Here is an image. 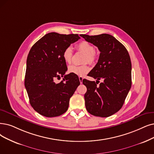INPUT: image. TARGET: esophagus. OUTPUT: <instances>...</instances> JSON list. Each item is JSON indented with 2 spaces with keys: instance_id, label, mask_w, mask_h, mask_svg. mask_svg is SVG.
I'll list each match as a JSON object with an SVG mask.
<instances>
[{
  "instance_id": "esophagus-1",
  "label": "esophagus",
  "mask_w": 154,
  "mask_h": 154,
  "mask_svg": "<svg viewBox=\"0 0 154 154\" xmlns=\"http://www.w3.org/2000/svg\"><path fill=\"white\" fill-rule=\"evenodd\" d=\"M83 77H82V76H79V82H80V83L82 84V82H83Z\"/></svg>"
}]
</instances>
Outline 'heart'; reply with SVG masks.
I'll list each match as a JSON object with an SVG mask.
<instances>
[{
    "label": "heart",
    "mask_w": 154,
    "mask_h": 154,
    "mask_svg": "<svg viewBox=\"0 0 154 154\" xmlns=\"http://www.w3.org/2000/svg\"><path fill=\"white\" fill-rule=\"evenodd\" d=\"M79 51H82L86 54V56L83 60L84 63H89L93 64L96 59L95 53V47L89 42H82L77 45ZM63 58L64 62L67 64H70L72 59V49L71 47H66L63 52ZM90 71V67L87 64L82 65L72 64L68 67V72L78 76H83L87 75Z\"/></svg>",
    "instance_id": "heart-1"
}]
</instances>
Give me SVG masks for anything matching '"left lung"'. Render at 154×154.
<instances>
[{"mask_svg": "<svg viewBox=\"0 0 154 154\" xmlns=\"http://www.w3.org/2000/svg\"><path fill=\"white\" fill-rule=\"evenodd\" d=\"M100 52L98 63L89 72L96 83L83 79L87 87L85 94L87 111L94 116L107 118L121 109L131 87V63L125 47L113 36L103 33L81 35ZM104 82L97 86V82Z\"/></svg>", "mask_w": 154, "mask_h": 154, "instance_id": "8db88e82", "label": "left lung"}]
</instances>
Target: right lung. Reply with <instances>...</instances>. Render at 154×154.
<instances>
[{"mask_svg":"<svg viewBox=\"0 0 154 154\" xmlns=\"http://www.w3.org/2000/svg\"><path fill=\"white\" fill-rule=\"evenodd\" d=\"M78 34H46L31 48L26 60L24 86L31 106L40 114L52 118L68 109L70 98L80 84L78 76L67 70L63 52L78 41ZM64 76L59 84L54 79Z\"/></svg>","mask_w":154,"mask_h":154,"instance_id":"add662e5","label":"right lung"}]
</instances>
